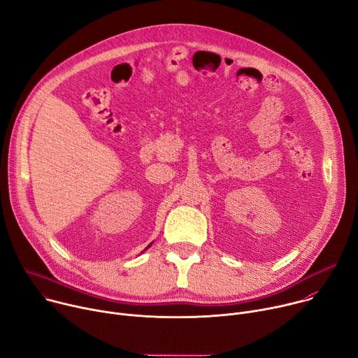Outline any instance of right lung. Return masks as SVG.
<instances>
[{
    "mask_svg": "<svg viewBox=\"0 0 358 358\" xmlns=\"http://www.w3.org/2000/svg\"><path fill=\"white\" fill-rule=\"evenodd\" d=\"M148 246H150V245H148ZM148 246H147V248H148ZM147 248H145V249H147Z\"/></svg>",
    "mask_w": 358,
    "mask_h": 358,
    "instance_id": "1",
    "label": "right lung"
}]
</instances>
